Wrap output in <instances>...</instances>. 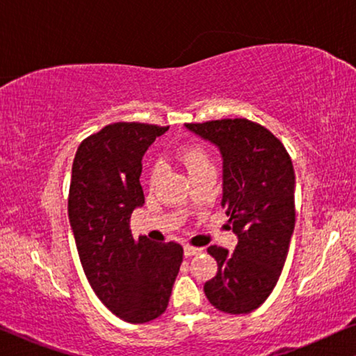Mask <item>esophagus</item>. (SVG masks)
Returning a JSON list of instances; mask_svg holds the SVG:
<instances>
[{
  "instance_id": "obj_1",
  "label": "esophagus",
  "mask_w": 356,
  "mask_h": 356,
  "mask_svg": "<svg viewBox=\"0 0 356 356\" xmlns=\"http://www.w3.org/2000/svg\"><path fill=\"white\" fill-rule=\"evenodd\" d=\"M203 249L201 248H193V246H185L184 248V256L185 257H192V256H196V254H200Z\"/></svg>"
}]
</instances>
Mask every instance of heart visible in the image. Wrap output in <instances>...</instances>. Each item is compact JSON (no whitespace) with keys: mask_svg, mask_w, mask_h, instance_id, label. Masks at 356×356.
Returning a JSON list of instances; mask_svg holds the SVG:
<instances>
[{"mask_svg":"<svg viewBox=\"0 0 356 356\" xmlns=\"http://www.w3.org/2000/svg\"><path fill=\"white\" fill-rule=\"evenodd\" d=\"M179 158L182 160V163L187 166L188 172L195 171V169H200L203 166H211V160L201 147H187L184 150L179 152ZM161 172V164L156 163L155 166L152 168V180H156V177L160 176Z\"/></svg>","mask_w":356,"mask_h":356,"instance_id":"1","label":"heart"}]
</instances>
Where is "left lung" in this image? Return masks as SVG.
<instances>
[{"label":"left lung","mask_w":356,"mask_h":356,"mask_svg":"<svg viewBox=\"0 0 356 356\" xmlns=\"http://www.w3.org/2000/svg\"><path fill=\"white\" fill-rule=\"evenodd\" d=\"M185 127L220 152V206L238 238L233 252L208 248L219 268L204 294L217 310L249 314L277 286L288 257L296 224L293 163L272 132L245 118Z\"/></svg>","instance_id":"obj_1"}]
</instances>
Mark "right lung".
I'll use <instances>...</instances> for the list:
<instances>
[{
	"label": "right lung",
	"mask_w": 356,
	"mask_h": 356,
	"mask_svg": "<svg viewBox=\"0 0 356 356\" xmlns=\"http://www.w3.org/2000/svg\"><path fill=\"white\" fill-rule=\"evenodd\" d=\"M168 127L115 123L78 147L72 168L68 219L94 293L107 309L129 323L164 314L184 249L177 243L136 240L132 211L145 203L142 158Z\"/></svg>",
	"instance_id": "right-lung-1"
}]
</instances>
